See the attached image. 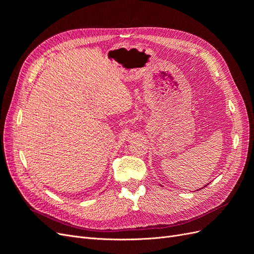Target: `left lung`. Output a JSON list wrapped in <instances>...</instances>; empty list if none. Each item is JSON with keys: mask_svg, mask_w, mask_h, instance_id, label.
<instances>
[{"mask_svg": "<svg viewBox=\"0 0 254 254\" xmlns=\"http://www.w3.org/2000/svg\"><path fill=\"white\" fill-rule=\"evenodd\" d=\"M206 186H207V184H206Z\"/></svg>", "mask_w": 254, "mask_h": 254, "instance_id": "1", "label": "left lung"}]
</instances>
